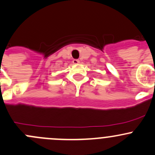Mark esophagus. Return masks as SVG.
I'll return each mask as SVG.
<instances>
[{
	"label": "esophagus",
	"mask_w": 155,
	"mask_h": 155,
	"mask_svg": "<svg viewBox=\"0 0 155 155\" xmlns=\"http://www.w3.org/2000/svg\"><path fill=\"white\" fill-rule=\"evenodd\" d=\"M73 63L74 64H79V59H73Z\"/></svg>",
	"instance_id": "34e87169"
}]
</instances>
